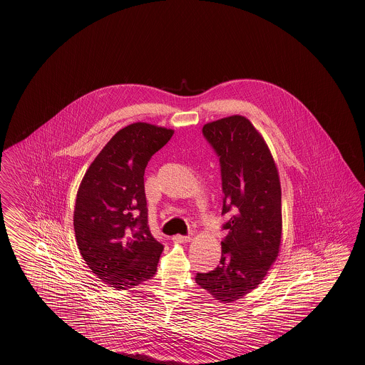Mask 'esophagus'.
<instances>
[{
    "instance_id": "1",
    "label": "esophagus",
    "mask_w": 365,
    "mask_h": 365,
    "mask_svg": "<svg viewBox=\"0 0 365 365\" xmlns=\"http://www.w3.org/2000/svg\"><path fill=\"white\" fill-rule=\"evenodd\" d=\"M173 241H174V242H190V241H191V237H190V235H180V234H177V235L173 237Z\"/></svg>"
}]
</instances>
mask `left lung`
Listing matches in <instances>:
<instances>
[{"label":"left lung","instance_id":"left-lung-1","mask_svg":"<svg viewBox=\"0 0 365 365\" xmlns=\"http://www.w3.org/2000/svg\"><path fill=\"white\" fill-rule=\"evenodd\" d=\"M221 165L222 215L232 218L222 229L220 264L197 273L195 282L220 302L242 299L261 284L281 245V185L274 159L249 119L232 115L202 128Z\"/></svg>","mask_w":365,"mask_h":365}]
</instances>
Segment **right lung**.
Returning a JSON list of instances; mask_svg holds the SVG:
<instances>
[{
	"label": "right lung",
	"mask_w": 365,
	"mask_h": 365,
	"mask_svg": "<svg viewBox=\"0 0 365 365\" xmlns=\"http://www.w3.org/2000/svg\"><path fill=\"white\" fill-rule=\"evenodd\" d=\"M174 131L133 123L112 136L83 178L73 212L80 255L107 285L130 289L156 273L163 245L148 227L144 170Z\"/></svg>",
	"instance_id": "right-lung-1"
}]
</instances>
